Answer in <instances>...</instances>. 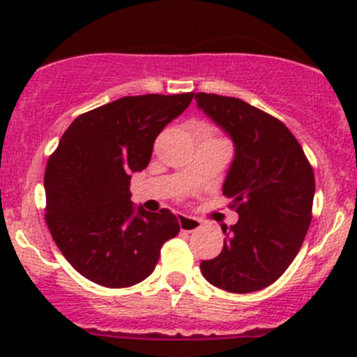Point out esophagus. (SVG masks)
I'll return each instance as SVG.
<instances>
[{
  "mask_svg": "<svg viewBox=\"0 0 357 357\" xmlns=\"http://www.w3.org/2000/svg\"><path fill=\"white\" fill-rule=\"evenodd\" d=\"M178 222H179V228L181 231H197V229L202 228V221L197 218H192V215H186V214H179L178 215Z\"/></svg>",
  "mask_w": 357,
  "mask_h": 357,
  "instance_id": "1",
  "label": "esophagus"
}]
</instances>
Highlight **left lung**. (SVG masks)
Wrapping results in <instances>:
<instances>
[{
    "instance_id": "obj_1",
    "label": "left lung",
    "mask_w": 357,
    "mask_h": 357,
    "mask_svg": "<svg viewBox=\"0 0 357 357\" xmlns=\"http://www.w3.org/2000/svg\"><path fill=\"white\" fill-rule=\"evenodd\" d=\"M199 109L235 143V158L222 185L238 222L218 257L202 261L211 285L231 294L275 283L301 250L312 219L314 172L290 129L273 115L233 96L197 93Z\"/></svg>"
}]
</instances>
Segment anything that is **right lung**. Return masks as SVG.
Segmentation results:
<instances>
[{
  "instance_id": "right-lung-1",
  "label": "right lung",
  "mask_w": 357,
  "mask_h": 357,
  "mask_svg": "<svg viewBox=\"0 0 357 357\" xmlns=\"http://www.w3.org/2000/svg\"><path fill=\"white\" fill-rule=\"evenodd\" d=\"M192 100L193 93L119 98L79 115L50 155L46 225L84 278L109 289L136 285L179 233L167 208L135 212L129 183L149 165L158 132Z\"/></svg>"
}]
</instances>
